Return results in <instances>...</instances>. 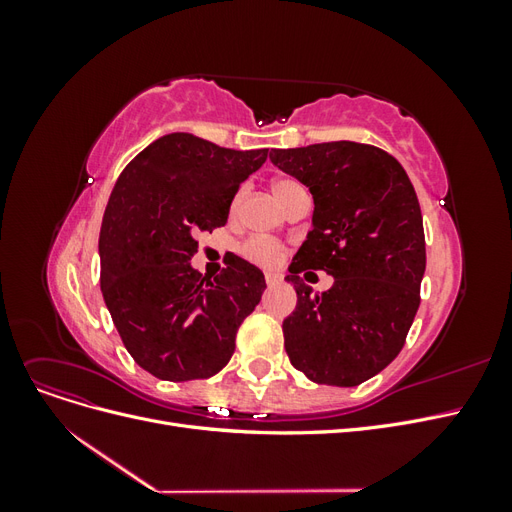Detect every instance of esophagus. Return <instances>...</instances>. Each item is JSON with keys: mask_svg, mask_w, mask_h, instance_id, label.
Here are the masks:
<instances>
[{"mask_svg": "<svg viewBox=\"0 0 512 512\" xmlns=\"http://www.w3.org/2000/svg\"><path fill=\"white\" fill-rule=\"evenodd\" d=\"M280 280H282V277L280 275H277V273H265V282H267V286H275V284H280Z\"/></svg>", "mask_w": 512, "mask_h": 512, "instance_id": "34e87169", "label": "esophagus"}]
</instances>
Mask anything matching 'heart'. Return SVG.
Here are the masks:
<instances>
[{
    "instance_id": "b5f03b06",
    "label": "heart",
    "mask_w": 512,
    "mask_h": 512,
    "mask_svg": "<svg viewBox=\"0 0 512 512\" xmlns=\"http://www.w3.org/2000/svg\"><path fill=\"white\" fill-rule=\"evenodd\" d=\"M271 190H273V196L280 200L282 205L290 196H294L297 192H303V188L297 181L286 179V177L275 179L271 183ZM241 252L247 260L256 262V265H260V267H275L284 256V245L273 241V239H267V237H252L243 243Z\"/></svg>"
}]
</instances>
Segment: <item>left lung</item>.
<instances>
[{"label":"left lung","mask_w":512,"mask_h":512,"mask_svg":"<svg viewBox=\"0 0 512 512\" xmlns=\"http://www.w3.org/2000/svg\"><path fill=\"white\" fill-rule=\"evenodd\" d=\"M314 196V228L290 265L297 309L282 324L290 363L318 384L356 386L406 344L421 305L425 232L416 192L391 153L335 141L271 149ZM327 270L324 293L298 273Z\"/></svg>","instance_id":"obj_1"}]
</instances>
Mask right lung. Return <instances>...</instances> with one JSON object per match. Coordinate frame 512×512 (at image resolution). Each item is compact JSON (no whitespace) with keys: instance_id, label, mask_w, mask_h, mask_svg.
<instances>
[{"instance_id":"add662e5","label":"right lung","mask_w":512,"mask_h":512,"mask_svg":"<svg viewBox=\"0 0 512 512\" xmlns=\"http://www.w3.org/2000/svg\"><path fill=\"white\" fill-rule=\"evenodd\" d=\"M267 153L175 132L119 175L100 230V288L123 346L151 376L211 378L235 352L237 329L267 288L265 275L230 256L211 280L190 258L198 232L226 224L239 185Z\"/></svg>"}]
</instances>
